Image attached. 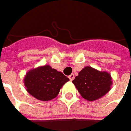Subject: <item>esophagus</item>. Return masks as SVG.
Masks as SVG:
<instances>
[{"label":"esophagus","instance_id":"1","mask_svg":"<svg viewBox=\"0 0 131 131\" xmlns=\"http://www.w3.org/2000/svg\"><path fill=\"white\" fill-rule=\"evenodd\" d=\"M74 78H75V76H74V75H73V74H71V75L69 76V80H70V81H72V80L74 79Z\"/></svg>","mask_w":131,"mask_h":131}]
</instances>
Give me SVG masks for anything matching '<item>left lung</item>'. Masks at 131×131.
Wrapping results in <instances>:
<instances>
[{"label":"left lung","mask_w":131,"mask_h":131,"mask_svg":"<svg viewBox=\"0 0 131 131\" xmlns=\"http://www.w3.org/2000/svg\"><path fill=\"white\" fill-rule=\"evenodd\" d=\"M72 82L82 98L91 101L107 93L112 84L109 73L99 72L89 66L85 67Z\"/></svg>","instance_id":"1"}]
</instances>
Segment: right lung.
<instances>
[{
  "mask_svg": "<svg viewBox=\"0 0 131 131\" xmlns=\"http://www.w3.org/2000/svg\"><path fill=\"white\" fill-rule=\"evenodd\" d=\"M69 80L62 72L44 66L28 72L24 85L27 91L36 99L49 101L58 95L60 89Z\"/></svg>",
  "mask_w": 131,
  "mask_h": 131,
  "instance_id": "obj_1",
  "label": "right lung"
}]
</instances>
